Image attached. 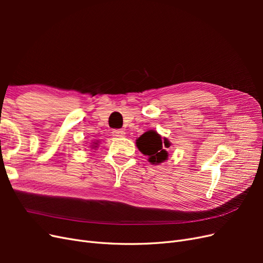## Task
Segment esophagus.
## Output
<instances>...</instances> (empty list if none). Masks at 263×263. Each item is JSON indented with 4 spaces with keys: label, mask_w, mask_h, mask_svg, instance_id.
<instances>
[{
    "label": "esophagus",
    "mask_w": 263,
    "mask_h": 263,
    "mask_svg": "<svg viewBox=\"0 0 263 263\" xmlns=\"http://www.w3.org/2000/svg\"><path fill=\"white\" fill-rule=\"evenodd\" d=\"M112 135H113L114 137H124L125 132L122 130V129H114V130L112 132Z\"/></svg>",
    "instance_id": "obj_1"
}]
</instances>
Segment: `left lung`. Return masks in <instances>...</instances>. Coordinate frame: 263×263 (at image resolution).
Masks as SVG:
<instances>
[{
    "instance_id": "obj_1",
    "label": "left lung",
    "mask_w": 263,
    "mask_h": 263,
    "mask_svg": "<svg viewBox=\"0 0 263 263\" xmlns=\"http://www.w3.org/2000/svg\"><path fill=\"white\" fill-rule=\"evenodd\" d=\"M137 147L145 156H148V160L153 164H158L163 162L168 158V154L163 149L169 147V141L164 139L161 140V137L155 132L149 130L137 139Z\"/></svg>"
}]
</instances>
